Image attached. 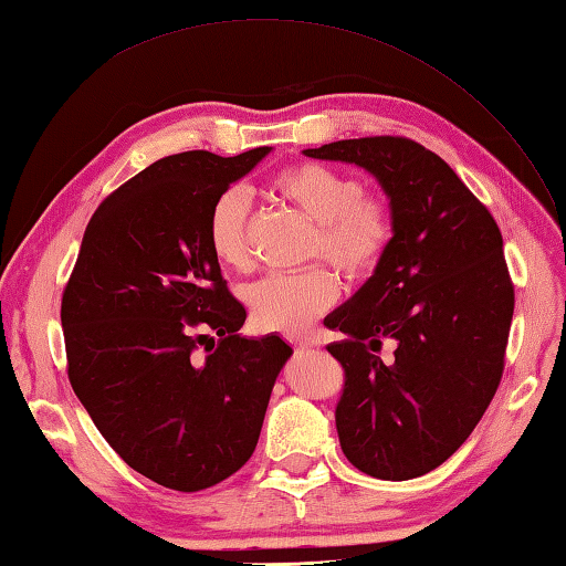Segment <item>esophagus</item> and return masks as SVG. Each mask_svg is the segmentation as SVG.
<instances>
[{"label": "esophagus", "mask_w": 566, "mask_h": 566, "mask_svg": "<svg viewBox=\"0 0 566 566\" xmlns=\"http://www.w3.org/2000/svg\"><path fill=\"white\" fill-rule=\"evenodd\" d=\"M290 343L294 345V350H296V353H304V350H308V347H314V340H311V338H304V335H302V338H292Z\"/></svg>", "instance_id": "obj_1"}]
</instances>
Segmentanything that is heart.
Segmentation results:
<instances>
[{
  "label": "heart",
  "instance_id": "b5f03b06",
  "mask_svg": "<svg viewBox=\"0 0 566 566\" xmlns=\"http://www.w3.org/2000/svg\"><path fill=\"white\" fill-rule=\"evenodd\" d=\"M276 191L318 223L311 255L326 258L345 276L359 280L377 270L391 243V216L379 197L365 195L359 179L321 163H298L274 179ZM250 195L228 187L209 211V245L231 270L250 268ZM255 326L298 333L338 302L340 286L326 268L274 272L245 286Z\"/></svg>",
  "mask_w": 566,
  "mask_h": 566
}]
</instances>
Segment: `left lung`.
<instances>
[{
    "label": "left lung",
    "instance_id": "8db88e82",
    "mask_svg": "<svg viewBox=\"0 0 566 566\" xmlns=\"http://www.w3.org/2000/svg\"><path fill=\"white\" fill-rule=\"evenodd\" d=\"M363 167L391 209V243L375 274L323 326L345 369L335 428L359 472L423 476L472 436L503 375L513 284L494 216L452 167L399 136L308 148ZM381 342L395 355L378 357Z\"/></svg>",
    "mask_w": 566,
    "mask_h": 566
}]
</instances>
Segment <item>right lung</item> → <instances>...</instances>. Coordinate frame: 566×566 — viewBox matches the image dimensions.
<instances>
[{
	"instance_id": "1",
	"label": "right lung",
	"mask_w": 566,
	"mask_h": 566,
	"mask_svg": "<svg viewBox=\"0 0 566 566\" xmlns=\"http://www.w3.org/2000/svg\"><path fill=\"white\" fill-rule=\"evenodd\" d=\"M270 150L146 167L94 211L63 292L72 389L116 454L167 489H209L250 460L292 355L280 335L238 333L245 308L209 245L216 197Z\"/></svg>"
}]
</instances>
